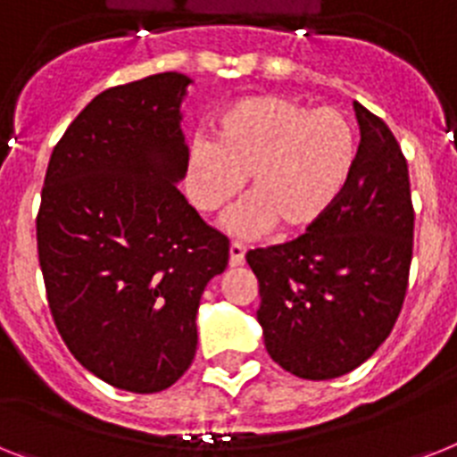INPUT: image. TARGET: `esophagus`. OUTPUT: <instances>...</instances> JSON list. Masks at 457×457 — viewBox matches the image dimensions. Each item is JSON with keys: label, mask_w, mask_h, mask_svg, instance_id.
Returning <instances> with one entry per match:
<instances>
[{"label": "esophagus", "mask_w": 457, "mask_h": 457, "mask_svg": "<svg viewBox=\"0 0 457 457\" xmlns=\"http://www.w3.org/2000/svg\"><path fill=\"white\" fill-rule=\"evenodd\" d=\"M244 255H246V246L239 241H232L229 244V267H239L244 262Z\"/></svg>", "instance_id": "34e87169"}]
</instances>
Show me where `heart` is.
<instances>
[{
	"instance_id": "obj_1",
	"label": "heart",
	"mask_w": 457,
	"mask_h": 457,
	"mask_svg": "<svg viewBox=\"0 0 457 457\" xmlns=\"http://www.w3.org/2000/svg\"><path fill=\"white\" fill-rule=\"evenodd\" d=\"M355 164V132L337 109L255 95L225 109L213 144L199 141L187 157V193L216 211L251 176L253 197L229 211L225 228L241 237L278 228H312L344 193Z\"/></svg>"
}]
</instances>
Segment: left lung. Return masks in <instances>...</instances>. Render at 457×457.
<instances>
[{
    "mask_svg": "<svg viewBox=\"0 0 457 457\" xmlns=\"http://www.w3.org/2000/svg\"><path fill=\"white\" fill-rule=\"evenodd\" d=\"M360 145L335 204L302 237L246 253L267 353L309 381L344 377L400 316L413 251L409 170L388 125L353 104Z\"/></svg>",
    "mask_w": 457,
    "mask_h": 457,
    "instance_id": "left-lung-1",
    "label": "left lung"
}]
</instances>
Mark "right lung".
I'll list each match as a JSON object with an SVG mask.
<instances>
[{
    "instance_id": "1",
    "label": "right lung",
    "mask_w": 457,
    "mask_h": 457,
    "mask_svg": "<svg viewBox=\"0 0 457 457\" xmlns=\"http://www.w3.org/2000/svg\"><path fill=\"white\" fill-rule=\"evenodd\" d=\"M190 83L164 71L92 99L53 148L37 216L57 332L87 371L139 395L186 374L202 293L229 258L176 187Z\"/></svg>"
}]
</instances>
